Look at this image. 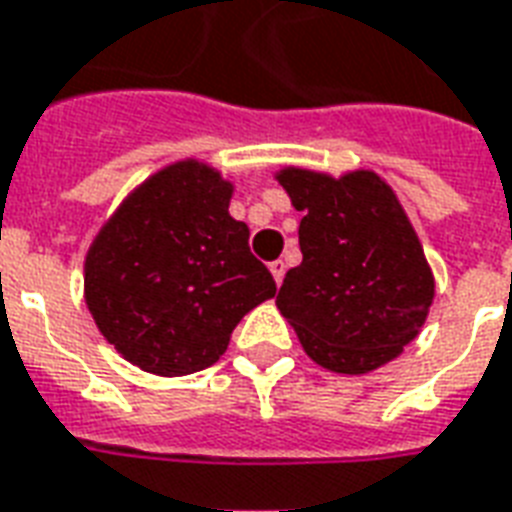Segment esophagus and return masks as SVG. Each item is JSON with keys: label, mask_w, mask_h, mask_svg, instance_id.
<instances>
[{"label": "esophagus", "mask_w": 512, "mask_h": 512, "mask_svg": "<svg viewBox=\"0 0 512 512\" xmlns=\"http://www.w3.org/2000/svg\"><path fill=\"white\" fill-rule=\"evenodd\" d=\"M270 272H272V278H275V283H283V278H286V261H272L270 264Z\"/></svg>", "instance_id": "obj_1"}]
</instances>
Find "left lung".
I'll return each mask as SVG.
<instances>
[{"instance_id":"obj_1","label":"left lung","mask_w":512,"mask_h":512,"mask_svg":"<svg viewBox=\"0 0 512 512\" xmlns=\"http://www.w3.org/2000/svg\"><path fill=\"white\" fill-rule=\"evenodd\" d=\"M302 210V264L286 272L275 305L315 364L364 375L416 340L434 299V278L397 194L370 169L329 178L278 172Z\"/></svg>"}]
</instances>
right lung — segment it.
<instances>
[{
	"mask_svg": "<svg viewBox=\"0 0 512 512\" xmlns=\"http://www.w3.org/2000/svg\"><path fill=\"white\" fill-rule=\"evenodd\" d=\"M232 183L202 161L169 164L124 199L86 256V305L140 370L175 378L215 364L275 280L229 215Z\"/></svg>",
	"mask_w": 512,
	"mask_h": 512,
	"instance_id": "1",
	"label": "right lung"
}]
</instances>
